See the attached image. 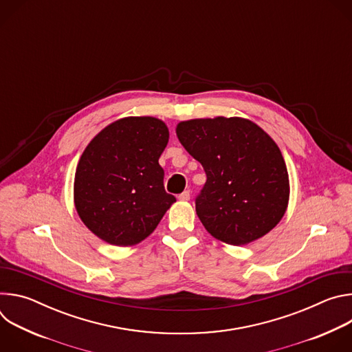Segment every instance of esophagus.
I'll return each mask as SVG.
<instances>
[{
	"label": "esophagus",
	"mask_w": 352,
	"mask_h": 352,
	"mask_svg": "<svg viewBox=\"0 0 352 352\" xmlns=\"http://www.w3.org/2000/svg\"><path fill=\"white\" fill-rule=\"evenodd\" d=\"M189 197H190L189 190H184L181 195H178V199H179V200H189Z\"/></svg>",
	"instance_id": "esophagus-1"
}]
</instances>
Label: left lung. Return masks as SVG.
<instances>
[{
  "label": "left lung",
  "instance_id": "left-lung-1",
  "mask_svg": "<svg viewBox=\"0 0 352 352\" xmlns=\"http://www.w3.org/2000/svg\"><path fill=\"white\" fill-rule=\"evenodd\" d=\"M177 136L206 173L195 205L214 238L245 245L278 224L288 205V173L261 126L239 117L189 120L177 125Z\"/></svg>",
  "mask_w": 352,
  "mask_h": 352
}]
</instances>
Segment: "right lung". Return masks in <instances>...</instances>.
I'll return each mask as SVG.
<instances>
[{
    "label": "right lung",
    "instance_id": "obj_1",
    "mask_svg": "<svg viewBox=\"0 0 352 352\" xmlns=\"http://www.w3.org/2000/svg\"><path fill=\"white\" fill-rule=\"evenodd\" d=\"M167 125L153 117H126L97 133L75 173V208L100 239L131 246L155 231L175 196L164 189L159 159Z\"/></svg>",
    "mask_w": 352,
    "mask_h": 352
}]
</instances>
